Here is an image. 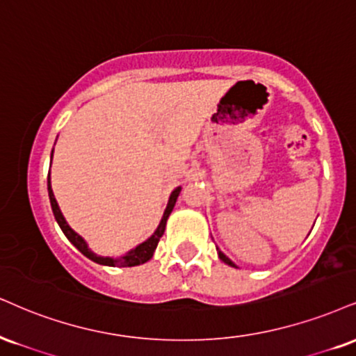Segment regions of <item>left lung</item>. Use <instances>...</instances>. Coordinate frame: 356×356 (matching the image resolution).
<instances>
[{
	"label": "left lung",
	"mask_w": 356,
	"mask_h": 356,
	"mask_svg": "<svg viewBox=\"0 0 356 356\" xmlns=\"http://www.w3.org/2000/svg\"><path fill=\"white\" fill-rule=\"evenodd\" d=\"M217 254H219V259L222 260V262H225L227 265H230V267H235V264L232 262V260H230V259H229V257H227V255H224V254H222V252H220V250H217Z\"/></svg>",
	"instance_id": "8db88e82"
}]
</instances>
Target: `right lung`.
<instances>
[{
    "label": "right lung",
    "instance_id": "add662e5",
    "mask_svg": "<svg viewBox=\"0 0 356 356\" xmlns=\"http://www.w3.org/2000/svg\"><path fill=\"white\" fill-rule=\"evenodd\" d=\"M53 157V156H51ZM48 194H49V202H51V209H53V213H54V219L58 222L59 227H61L63 234L66 235L67 241H70L72 245H74L81 254L88 257V259H91L92 262L96 264H101V265H109V267H136V265H140V264H145L147 260L152 259L154 255V250H156L157 243H159L162 234H164L165 230V222L169 219L170 212H172L174 205H175V200H177L179 194H181V187H177V189L172 191V194L169 197V202H167V207L164 211V216H162L161 219V224L159 227L156 229V232H154L151 237L147 238V241H144L143 243H139L136 248H132V250L127 252L126 255L122 257H118V259H113V257H101V255H96L91 248L88 247V243L83 237H81L79 234H76L74 230L71 229L70 224H67L66 219H64V216L61 213V209H59L58 202H56L54 199V194H53V189H51V181L48 177Z\"/></svg>",
    "mask_w": 356,
    "mask_h": 356
}]
</instances>
